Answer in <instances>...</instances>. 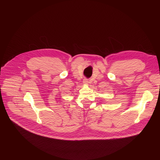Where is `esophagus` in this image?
I'll return each mask as SVG.
<instances>
[{
	"label": "esophagus",
	"mask_w": 160,
	"mask_h": 160,
	"mask_svg": "<svg viewBox=\"0 0 160 160\" xmlns=\"http://www.w3.org/2000/svg\"><path fill=\"white\" fill-rule=\"evenodd\" d=\"M83 83L84 84H88V80L86 78H85L83 80Z\"/></svg>",
	"instance_id": "obj_1"
}]
</instances>
